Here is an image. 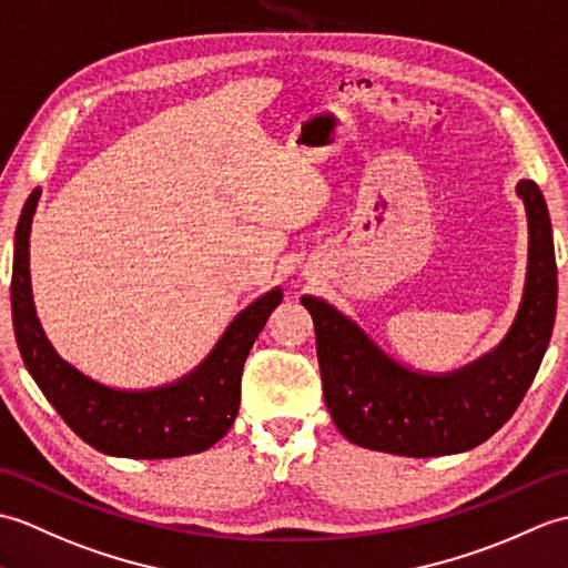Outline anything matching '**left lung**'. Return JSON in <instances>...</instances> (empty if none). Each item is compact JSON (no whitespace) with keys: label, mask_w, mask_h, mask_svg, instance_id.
<instances>
[{"label":"left lung","mask_w":568,"mask_h":568,"mask_svg":"<svg viewBox=\"0 0 568 568\" xmlns=\"http://www.w3.org/2000/svg\"><path fill=\"white\" fill-rule=\"evenodd\" d=\"M527 213L523 301L500 343L452 372H420L384 352L321 296H301L316 325L323 398L352 445L398 457L457 455L500 430L530 388L557 316V260L547 201L515 184Z\"/></svg>","instance_id":"obj_1"}]
</instances>
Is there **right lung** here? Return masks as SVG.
<instances>
[{
  "mask_svg": "<svg viewBox=\"0 0 568 568\" xmlns=\"http://www.w3.org/2000/svg\"><path fill=\"white\" fill-rule=\"evenodd\" d=\"M41 189L23 204L14 235L11 321L17 345L38 388L74 435L109 457L170 459L204 452L231 430L241 408V376L250 347L282 304V286L252 301L225 327L192 372L150 388H119L62 359L36 316L29 237Z\"/></svg>",
  "mask_w": 568,
  "mask_h": 568,
  "instance_id": "add662e5",
  "label": "right lung"
}]
</instances>
